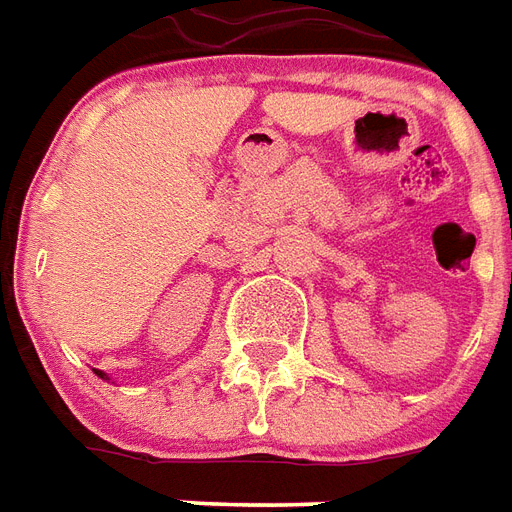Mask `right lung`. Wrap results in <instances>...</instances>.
<instances>
[{
	"label": "right lung",
	"instance_id": "1",
	"mask_svg": "<svg viewBox=\"0 0 512 512\" xmlns=\"http://www.w3.org/2000/svg\"><path fill=\"white\" fill-rule=\"evenodd\" d=\"M97 374H100V377H105V374H102V372H97Z\"/></svg>",
	"mask_w": 512,
	"mask_h": 512
}]
</instances>
